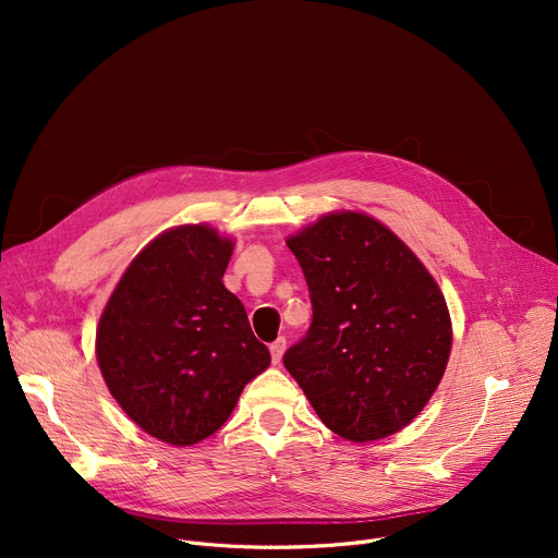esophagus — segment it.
I'll return each instance as SVG.
<instances>
[{
    "label": "esophagus",
    "mask_w": 558,
    "mask_h": 558,
    "mask_svg": "<svg viewBox=\"0 0 558 558\" xmlns=\"http://www.w3.org/2000/svg\"><path fill=\"white\" fill-rule=\"evenodd\" d=\"M284 349H287V340H284V338H278L276 342H271V344H269V351H271V360H274V364H278V362H280V357H282Z\"/></svg>",
    "instance_id": "1"
}]
</instances>
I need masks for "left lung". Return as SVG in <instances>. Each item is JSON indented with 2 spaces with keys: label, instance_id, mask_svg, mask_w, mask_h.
<instances>
[{
  "label": "left lung",
  "instance_id": "1",
  "mask_svg": "<svg viewBox=\"0 0 558 558\" xmlns=\"http://www.w3.org/2000/svg\"><path fill=\"white\" fill-rule=\"evenodd\" d=\"M311 298V327L282 362L327 428L349 441L402 430L448 364L446 300L381 222L329 214L287 241Z\"/></svg>",
  "mask_w": 558,
  "mask_h": 558
}]
</instances>
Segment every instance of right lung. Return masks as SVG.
Listing matches in <instances>:
<instances>
[{"instance_id":"add662e5","label":"right lung","mask_w":558,"mask_h":558,"mask_svg":"<svg viewBox=\"0 0 558 558\" xmlns=\"http://www.w3.org/2000/svg\"><path fill=\"white\" fill-rule=\"evenodd\" d=\"M231 250L205 225L166 231L132 260L101 315L97 360L112 397L174 446L214 435L271 362L222 284Z\"/></svg>"}]
</instances>
